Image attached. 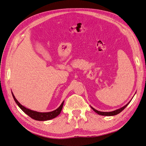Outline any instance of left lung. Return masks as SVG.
I'll list each match as a JSON object with an SVG mask.
<instances>
[{
	"instance_id": "1",
	"label": "left lung",
	"mask_w": 146,
	"mask_h": 146,
	"mask_svg": "<svg viewBox=\"0 0 146 146\" xmlns=\"http://www.w3.org/2000/svg\"><path fill=\"white\" fill-rule=\"evenodd\" d=\"M131 100L130 101V102L128 103L126 105L123 106V107H121V108H119V109H117L115 111H109V112H105V111H98L96 110V109H94V108H93V107L91 106V108L96 113H98V115H103V116H113V115H117L118 113H120L121 111H122L123 110L126 108V106L129 105V104L130 103V102H131Z\"/></svg>"
}]
</instances>
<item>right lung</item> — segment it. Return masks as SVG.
I'll return each instance as SVG.
<instances>
[{
    "mask_svg": "<svg viewBox=\"0 0 146 146\" xmlns=\"http://www.w3.org/2000/svg\"><path fill=\"white\" fill-rule=\"evenodd\" d=\"M12 94H13L14 100L15 101V102L16 103L17 106H18L26 114H27L29 117H30L31 118L34 119L35 120H38V121L49 120L57 117V116L60 113L62 109L63 108V105L64 103V102L62 103L60 106L54 111H52L50 112H38V111L31 110H29L27 108H26V107H25L24 106H23L21 104H20V103L18 102V101L16 100V98H15L13 92H12Z\"/></svg>",
    "mask_w": 146,
    "mask_h": 146,
    "instance_id": "add662e5",
    "label": "right lung"
}]
</instances>
